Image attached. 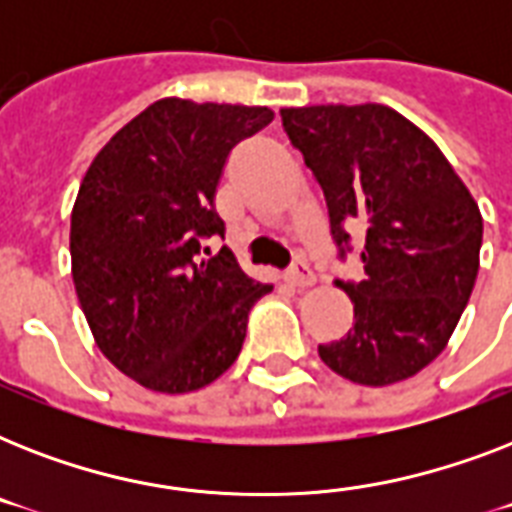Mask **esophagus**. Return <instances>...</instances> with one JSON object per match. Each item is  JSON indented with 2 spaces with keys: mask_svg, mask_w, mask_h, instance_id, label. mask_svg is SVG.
<instances>
[{
  "mask_svg": "<svg viewBox=\"0 0 512 512\" xmlns=\"http://www.w3.org/2000/svg\"><path fill=\"white\" fill-rule=\"evenodd\" d=\"M287 279H289V284H295V287H300V289H308L316 284V276H313V271L305 263L292 265L287 273Z\"/></svg>",
  "mask_w": 512,
  "mask_h": 512,
  "instance_id": "34e87169",
  "label": "esophagus"
}]
</instances>
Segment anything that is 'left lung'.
<instances>
[{"mask_svg":"<svg viewBox=\"0 0 512 512\" xmlns=\"http://www.w3.org/2000/svg\"><path fill=\"white\" fill-rule=\"evenodd\" d=\"M329 207L337 244L364 225V279L337 281L353 327L319 345L321 361L358 385L409 380L452 337L478 276L484 220L441 148L396 108H281Z\"/></svg>","mask_w":512,"mask_h":512,"instance_id":"obj_1","label":"left lung"}]
</instances>
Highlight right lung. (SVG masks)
I'll list each match as a JSON object with an SVG mask.
<instances>
[{
	"mask_svg": "<svg viewBox=\"0 0 512 512\" xmlns=\"http://www.w3.org/2000/svg\"><path fill=\"white\" fill-rule=\"evenodd\" d=\"M273 122L268 106L162 98L92 159L71 209V273L95 345L156 393H191L236 361L249 308L268 295L223 236L217 180L239 140ZM209 255V252H207Z\"/></svg>",
	"mask_w": 512,
	"mask_h": 512,
	"instance_id": "1",
	"label": "right lung"
}]
</instances>
